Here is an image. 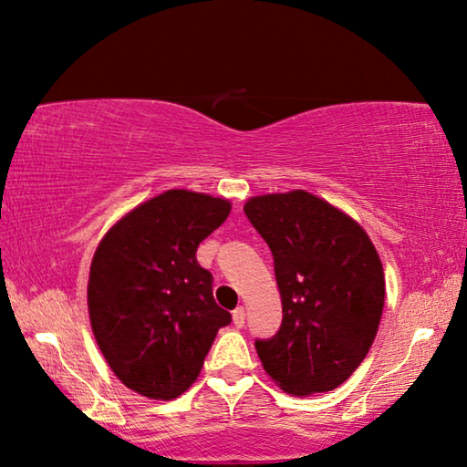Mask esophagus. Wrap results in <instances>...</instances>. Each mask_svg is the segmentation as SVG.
Masks as SVG:
<instances>
[{"label":"esophagus","instance_id":"1","mask_svg":"<svg viewBox=\"0 0 467 467\" xmlns=\"http://www.w3.org/2000/svg\"><path fill=\"white\" fill-rule=\"evenodd\" d=\"M233 323H234V327L244 326V309H243V306H236V309L233 311Z\"/></svg>","mask_w":467,"mask_h":467}]
</instances>
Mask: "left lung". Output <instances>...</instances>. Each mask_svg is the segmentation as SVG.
<instances>
[{"label": "left lung", "mask_w": 467, "mask_h": 467, "mask_svg": "<svg viewBox=\"0 0 467 467\" xmlns=\"http://www.w3.org/2000/svg\"><path fill=\"white\" fill-rule=\"evenodd\" d=\"M274 255L282 298L275 336L255 339L265 373L292 395L336 389L368 354L385 303L373 243L350 216L311 193L244 203Z\"/></svg>", "instance_id": "obj_1"}]
</instances>
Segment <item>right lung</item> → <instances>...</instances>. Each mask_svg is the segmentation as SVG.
I'll list each match as a JSON object with an SVG mask.
<instances>
[{
	"label": "right lung",
	"mask_w": 467,
	"mask_h": 467,
	"mask_svg": "<svg viewBox=\"0 0 467 467\" xmlns=\"http://www.w3.org/2000/svg\"><path fill=\"white\" fill-rule=\"evenodd\" d=\"M223 197L171 189L138 205L92 257L88 313L102 357L123 385L172 400L200 375L220 327L233 321L212 295L197 247L224 223Z\"/></svg>",
	"instance_id": "obj_1"
}]
</instances>
